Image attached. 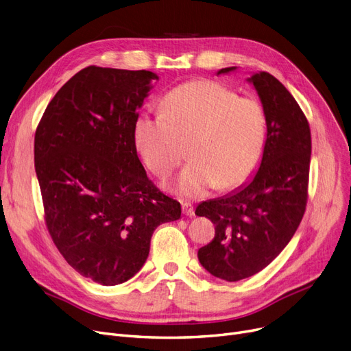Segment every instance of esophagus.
Instances as JSON below:
<instances>
[{
	"label": "esophagus",
	"mask_w": 351,
	"mask_h": 351,
	"mask_svg": "<svg viewBox=\"0 0 351 351\" xmlns=\"http://www.w3.org/2000/svg\"><path fill=\"white\" fill-rule=\"evenodd\" d=\"M182 210H183V215H186V216L195 215V208L192 204H189V202H182Z\"/></svg>",
	"instance_id": "esophagus-1"
}]
</instances>
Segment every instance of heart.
Instances as JSON below:
<instances>
[{
    "label": "heart",
    "instance_id": "1",
    "mask_svg": "<svg viewBox=\"0 0 351 351\" xmlns=\"http://www.w3.org/2000/svg\"><path fill=\"white\" fill-rule=\"evenodd\" d=\"M267 142V115L262 102L239 97L215 81H192L169 92L162 112H143L135 123L136 149L152 173L169 175L185 158L182 196L200 197L213 188L241 186L259 168Z\"/></svg>",
    "mask_w": 351,
    "mask_h": 351
}]
</instances>
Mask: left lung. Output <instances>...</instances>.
I'll list each match as a JSON object with an SVG mask.
<instances>
[{"label":"left lung","mask_w":351,"mask_h":351,"mask_svg":"<svg viewBox=\"0 0 351 351\" xmlns=\"http://www.w3.org/2000/svg\"><path fill=\"white\" fill-rule=\"evenodd\" d=\"M236 69L222 68L219 73ZM267 115L261 168L246 186L202 202L197 216L210 219L215 237L197 259L215 278L237 282L270 265L298 230L307 205L311 155L310 126L285 85L269 72L249 78Z\"/></svg>","instance_id":"obj_1"}]
</instances>
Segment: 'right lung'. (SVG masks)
<instances>
[{"label":"right lung","instance_id":"1","mask_svg":"<svg viewBox=\"0 0 351 351\" xmlns=\"http://www.w3.org/2000/svg\"><path fill=\"white\" fill-rule=\"evenodd\" d=\"M158 75L90 65L48 104L34 139L45 225L81 276L121 285L147 259L154 230L180 217L138 158V109Z\"/></svg>","mask_w":351,"mask_h":351}]
</instances>
